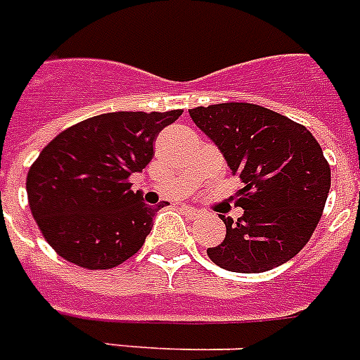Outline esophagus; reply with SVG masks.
Here are the masks:
<instances>
[{
    "mask_svg": "<svg viewBox=\"0 0 360 360\" xmlns=\"http://www.w3.org/2000/svg\"><path fill=\"white\" fill-rule=\"evenodd\" d=\"M182 211H184V214H186L187 218H191V220H195V218L202 217V211L200 210H196V207H189V205H184Z\"/></svg>",
    "mask_w": 360,
    "mask_h": 360,
    "instance_id": "esophagus-1",
    "label": "esophagus"
}]
</instances>
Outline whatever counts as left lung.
I'll list each match as a JSON object with an SVG mask.
<instances>
[{"instance_id": "1", "label": "left lung", "mask_w": 360, "mask_h": 360, "mask_svg": "<svg viewBox=\"0 0 360 360\" xmlns=\"http://www.w3.org/2000/svg\"><path fill=\"white\" fill-rule=\"evenodd\" d=\"M196 127L240 178L236 222L207 255L235 273H262L293 259L311 238L331 186V171L308 129L255 103L189 109Z\"/></svg>"}]
</instances>
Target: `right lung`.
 Segmentation results:
<instances>
[{
	"label": "right lung",
	"instance_id": "add662e5",
	"mask_svg": "<svg viewBox=\"0 0 360 360\" xmlns=\"http://www.w3.org/2000/svg\"><path fill=\"white\" fill-rule=\"evenodd\" d=\"M182 110L107 112L61 131L27 174L32 217L52 250L87 269L131 259L153 229L156 207L129 176L153 160V142Z\"/></svg>",
	"mask_w": 360,
	"mask_h": 360
}]
</instances>
